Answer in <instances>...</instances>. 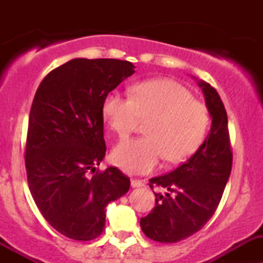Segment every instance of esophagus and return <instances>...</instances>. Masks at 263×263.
Wrapping results in <instances>:
<instances>
[{
    "mask_svg": "<svg viewBox=\"0 0 263 263\" xmlns=\"http://www.w3.org/2000/svg\"><path fill=\"white\" fill-rule=\"evenodd\" d=\"M131 185L134 188H136V187H144L145 185V183L142 182V181H140V179H131Z\"/></svg>",
    "mask_w": 263,
    "mask_h": 263,
    "instance_id": "esophagus-1",
    "label": "esophagus"
}]
</instances>
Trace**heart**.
Returning a JSON list of instances; mask_svg holds the SVG:
<instances>
[{
  "instance_id": "b5f03b06",
  "label": "heart",
  "mask_w": 263,
  "mask_h": 263,
  "mask_svg": "<svg viewBox=\"0 0 263 263\" xmlns=\"http://www.w3.org/2000/svg\"><path fill=\"white\" fill-rule=\"evenodd\" d=\"M105 122L121 139L128 136L140 118L148 119L146 136L127 140L112 153L115 164L129 174H146L165 156L169 163L190 158L208 134V108L187 87L169 79L135 85L132 98L110 91L103 100Z\"/></svg>"
}]
</instances>
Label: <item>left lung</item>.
Segmentation results:
<instances>
[{"label":"left lung","mask_w":263,"mask_h":263,"mask_svg":"<svg viewBox=\"0 0 263 263\" xmlns=\"http://www.w3.org/2000/svg\"><path fill=\"white\" fill-rule=\"evenodd\" d=\"M210 113L211 128L203 144L187 161L169 174L151 178L154 185L165 188L155 193V208L141 217L140 225L147 238L160 243H177L201 230L210 220L232 172L228 116L216 90L198 81Z\"/></svg>","instance_id":"obj_1"}]
</instances>
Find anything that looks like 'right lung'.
Here are the masks:
<instances>
[{
	"label": "right lung",
	"mask_w": 263,
	"mask_h": 263,
	"mask_svg": "<svg viewBox=\"0 0 263 263\" xmlns=\"http://www.w3.org/2000/svg\"><path fill=\"white\" fill-rule=\"evenodd\" d=\"M134 73L128 61L75 58L50 71L35 92L25 148L28 184L44 219L71 239L99 237L107 205L129 190V178L116 166L95 171L107 150L103 100Z\"/></svg>",
	"instance_id": "add662e5"
}]
</instances>
